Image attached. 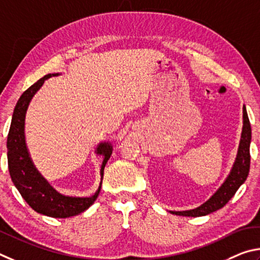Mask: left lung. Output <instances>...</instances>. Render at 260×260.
I'll return each instance as SVG.
<instances>
[{"label": "left lung", "instance_id": "obj_1", "mask_svg": "<svg viewBox=\"0 0 260 260\" xmlns=\"http://www.w3.org/2000/svg\"><path fill=\"white\" fill-rule=\"evenodd\" d=\"M250 143H251V126H250L247 109L243 106V126L239 144L238 154L230 175L221 184L217 192L201 206L185 211H170L177 216L201 217L221 209L230 200L234 197L236 190L240 188L249 175L250 169Z\"/></svg>", "mask_w": 260, "mask_h": 260}]
</instances>
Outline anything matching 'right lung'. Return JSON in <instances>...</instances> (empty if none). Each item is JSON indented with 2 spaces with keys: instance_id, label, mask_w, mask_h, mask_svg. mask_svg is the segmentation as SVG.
Here are the masks:
<instances>
[{
  "instance_id": "right-lung-1",
  "label": "right lung",
  "mask_w": 260,
  "mask_h": 260,
  "mask_svg": "<svg viewBox=\"0 0 260 260\" xmlns=\"http://www.w3.org/2000/svg\"><path fill=\"white\" fill-rule=\"evenodd\" d=\"M59 73L48 74L40 79L36 83L29 86L20 95L13 109L10 130H9L7 148H8V166L13 184L19 190L22 199L29 204V207L36 212L53 218H68L76 216L85 211L92 206L98 198L102 181L104 177V169L107 161L112 155L113 146L109 142L99 143L95 148V154L103 156L100 177L102 181L95 193L90 198L66 197L57 192L48 180L40 174L34 166L29 155L25 138V117L28 109L30 100L35 93L41 89L44 81L51 76H58Z\"/></svg>"
}]
</instances>
